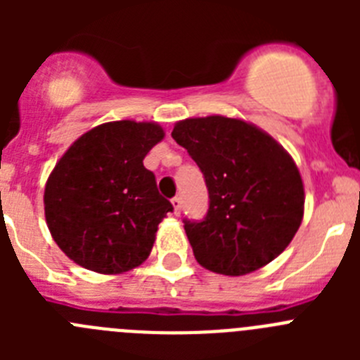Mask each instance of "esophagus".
<instances>
[{"label": "esophagus", "instance_id": "esophagus-1", "mask_svg": "<svg viewBox=\"0 0 360 360\" xmlns=\"http://www.w3.org/2000/svg\"><path fill=\"white\" fill-rule=\"evenodd\" d=\"M171 203H173V209H174V214H180V209H182V198L180 196H174L173 200H171Z\"/></svg>", "mask_w": 360, "mask_h": 360}]
</instances>
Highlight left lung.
Here are the masks:
<instances>
[{
	"instance_id": "8db88e82",
	"label": "left lung",
	"mask_w": 360,
	"mask_h": 360,
	"mask_svg": "<svg viewBox=\"0 0 360 360\" xmlns=\"http://www.w3.org/2000/svg\"><path fill=\"white\" fill-rule=\"evenodd\" d=\"M203 173L209 211L184 219L196 262L211 272L245 276L287 249L304 212L297 165L250 122L221 115L186 119L171 133Z\"/></svg>"
}]
</instances>
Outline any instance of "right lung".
Returning <instances> with one entry per match:
<instances>
[{"mask_svg": "<svg viewBox=\"0 0 360 360\" xmlns=\"http://www.w3.org/2000/svg\"><path fill=\"white\" fill-rule=\"evenodd\" d=\"M162 139L157 122L115 120L79 136L57 162L44 186V218L72 262L122 274L148 259L158 224L173 211L144 167Z\"/></svg>", "mask_w": 360, "mask_h": 360, "instance_id": "1", "label": "right lung"}]
</instances>
